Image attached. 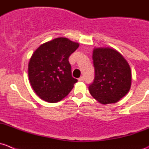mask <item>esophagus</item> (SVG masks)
Wrapping results in <instances>:
<instances>
[{
    "label": "esophagus",
    "mask_w": 149,
    "mask_h": 149,
    "mask_svg": "<svg viewBox=\"0 0 149 149\" xmlns=\"http://www.w3.org/2000/svg\"><path fill=\"white\" fill-rule=\"evenodd\" d=\"M84 80V76H81V77L79 79V81H83Z\"/></svg>",
    "instance_id": "34e87169"
}]
</instances>
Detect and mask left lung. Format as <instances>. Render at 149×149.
Segmentation results:
<instances>
[{"label":"left lung","instance_id":"1","mask_svg":"<svg viewBox=\"0 0 149 149\" xmlns=\"http://www.w3.org/2000/svg\"><path fill=\"white\" fill-rule=\"evenodd\" d=\"M94 79L88 86L91 95L102 104L116 103L131 86V70L123 55L110 47L93 51Z\"/></svg>","mask_w":149,"mask_h":149}]
</instances>
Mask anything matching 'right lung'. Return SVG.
Here are the masks:
<instances>
[{
	"label": "right lung",
	"mask_w": 149,
	"mask_h": 149,
	"mask_svg": "<svg viewBox=\"0 0 149 149\" xmlns=\"http://www.w3.org/2000/svg\"><path fill=\"white\" fill-rule=\"evenodd\" d=\"M79 44L58 37L41 45L29 63V79L37 96L44 101L55 103L70 93L78 81L72 76L68 58Z\"/></svg>",
	"instance_id": "obj_1"
}]
</instances>
